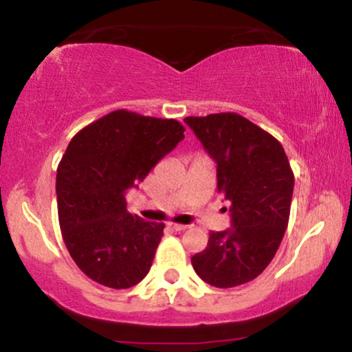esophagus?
Returning a JSON list of instances; mask_svg holds the SVG:
<instances>
[{"label": "esophagus", "instance_id": "34e87169", "mask_svg": "<svg viewBox=\"0 0 352 352\" xmlns=\"http://www.w3.org/2000/svg\"><path fill=\"white\" fill-rule=\"evenodd\" d=\"M168 226L171 228L173 231H184V229L189 228V226H186V224H176V223H169Z\"/></svg>", "mask_w": 352, "mask_h": 352}]
</instances>
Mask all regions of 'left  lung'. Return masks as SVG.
<instances>
[{
	"label": "left lung",
	"mask_w": 352,
	"mask_h": 352,
	"mask_svg": "<svg viewBox=\"0 0 352 352\" xmlns=\"http://www.w3.org/2000/svg\"><path fill=\"white\" fill-rule=\"evenodd\" d=\"M184 123L218 164V192L231 203L232 224L209 232L206 250L191 264L211 286H241L258 278L279 250L289 221L293 169L281 143L238 113L188 116Z\"/></svg>",
	"instance_id": "1"
}]
</instances>
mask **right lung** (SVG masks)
<instances>
[{"label":"right lung","instance_id":"right-lung-1","mask_svg":"<svg viewBox=\"0 0 352 352\" xmlns=\"http://www.w3.org/2000/svg\"><path fill=\"white\" fill-rule=\"evenodd\" d=\"M184 131L176 120L116 109L69 141L56 173L59 228L89 279L128 289L149 272L164 224L133 216L124 191L138 186Z\"/></svg>","mask_w":352,"mask_h":352}]
</instances>
